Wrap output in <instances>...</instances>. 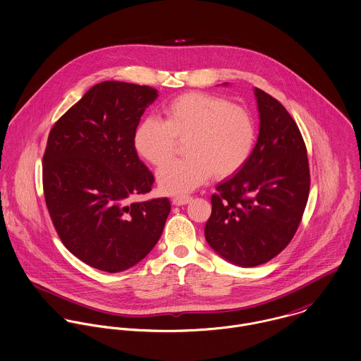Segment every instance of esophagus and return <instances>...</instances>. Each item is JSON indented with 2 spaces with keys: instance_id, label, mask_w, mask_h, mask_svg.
<instances>
[{
  "instance_id": "esophagus-1",
  "label": "esophagus",
  "mask_w": 361,
  "mask_h": 361,
  "mask_svg": "<svg viewBox=\"0 0 361 361\" xmlns=\"http://www.w3.org/2000/svg\"><path fill=\"white\" fill-rule=\"evenodd\" d=\"M189 202H192V197H190V196H176V197L172 199V203H173L175 206H185V204H188Z\"/></svg>"
}]
</instances>
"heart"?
Returning a JSON list of instances; mask_svg holds the SVG:
<instances>
[{"label":"heart","mask_w":361,"mask_h":361,"mask_svg":"<svg viewBox=\"0 0 361 361\" xmlns=\"http://www.w3.org/2000/svg\"><path fill=\"white\" fill-rule=\"evenodd\" d=\"M164 121L147 116L135 129L133 143L152 165L165 164L183 143L185 159L161 166L157 180L168 195H185L206 183L211 173L224 179L236 173L256 143L252 114L229 100L190 92L164 105Z\"/></svg>","instance_id":"obj_1"}]
</instances>
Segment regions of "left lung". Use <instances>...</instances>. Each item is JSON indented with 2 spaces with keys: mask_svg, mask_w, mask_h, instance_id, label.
Masks as SVG:
<instances>
[{
  "mask_svg": "<svg viewBox=\"0 0 361 361\" xmlns=\"http://www.w3.org/2000/svg\"><path fill=\"white\" fill-rule=\"evenodd\" d=\"M255 96L257 143L238 173L216 186L204 228L211 249L245 268L269 261L289 245L310 192L307 150L296 122L265 92L256 87Z\"/></svg>",
  "mask_w": 361,
  "mask_h": 361,
  "instance_id": "1",
  "label": "left lung"
}]
</instances>
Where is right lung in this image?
<instances>
[{
  "label": "right lung",
  "mask_w": 361,
  "mask_h": 361,
  "mask_svg": "<svg viewBox=\"0 0 361 361\" xmlns=\"http://www.w3.org/2000/svg\"><path fill=\"white\" fill-rule=\"evenodd\" d=\"M158 92L106 80L93 86L52 126L43 157V188L65 247L87 265L121 272L146 257L171 211L166 197L130 202L152 192L135 129Z\"/></svg>",
  "instance_id": "1"
}]
</instances>
